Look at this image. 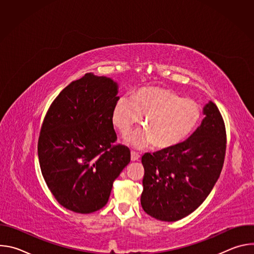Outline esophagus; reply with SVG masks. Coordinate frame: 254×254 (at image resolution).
Instances as JSON below:
<instances>
[{
	"mask_svg": "<svg viewBox=\"0 0 254 254\" xmlns=\"http://www.w3.org/2000/svg\"><path fill=\"white\" fill-rule=\"evenodd\" d=\"M130 154H131V157H130L131 161H137V160L139 159V154H138V153L132 151Z\"/></svg>",
	"mask_w": 254,
	"mask_h": 254,
	"instance_id": "obj_1",
	"label": "esophagus"
}]
</instances>
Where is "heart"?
Listing matches in <instances>:
<instances>
[{
	"instance_id": "b5f03b06",
	"label": "heart",
	"mask_w": 254,
	"mask_h": 254,
	"mask_svg": "<svg viewBox=\"0 0 254 254\" xmlns=\"http://www.w3.org/2000/svg\"><path fill=\"white\" fill-rule=\"evenodd\" d=\"M143 129L127 137L136 149L155 144L158 149H169L183 141L197 127L201 113L199 105L176 92L160 87H141L133 96H121L114 105V125L124 134L139 124Z\"/></svg>"
}]
</instances>
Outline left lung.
<instances>
[{
    "mask_svg": "<svg viewBox=\"0 0 254 254\" xmlns=\"http://www.w3.org/2000/svg\"><path fill=\"white\" fill-rule=\"evenodd\" d=\"M200 127L177 146L141 157L140 204L154 218L174 222L195 211L218 180L225 158L226 131L218 107L209 101Z\"/></svg>",
    "mask_w": 254,
    "mask_h": 254,
    "instance_id": "obj_1",
    "label": "left lung"
}]
</instances>
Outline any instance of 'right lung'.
<instances>
[{
	"mask_svg": "<svg viewBox=\"0 0 254 254\" xmlns=\"http://www.w3.org/2000/svg\"><path fill=\"white\" fill-rule=\"evenodd\" d=\"M119 85L86 73L54 99L42 124L38 157L45 182L60 205L81 214L101 209L114 181L130 161L112 119Z\"/></svg>",
	"mask_w": 254,
	"mask_h": 254,
	"instance_id": "1",
	"label": "right lung"
}]
</instances>
